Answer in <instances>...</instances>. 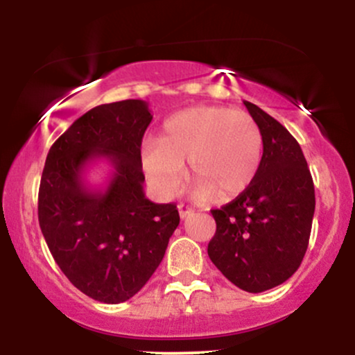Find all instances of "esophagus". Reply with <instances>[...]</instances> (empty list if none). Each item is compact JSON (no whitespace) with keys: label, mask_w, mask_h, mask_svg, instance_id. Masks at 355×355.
<instances>
[{"label":"esophagus","mask_w":355,"mask_h":355,"mask_svg":"<svg viewBox=\"0 0 355 355\" xmlns=\"http://www.w3.org/2000/svg\"><path fill=\"white\" fill-rule=\"evenodd\" d=\"M193 209H191V207H189V205H183V203H180V205H178V214H180V217L182 218H187V217H190L191 214H193Z\"/></svg>","instance_id":"esophagus-1"}]
</instances>
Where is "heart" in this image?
I'll return each instance as SVG.
<instances>
[{"mask_svg":"<svg viewBox=\"0 0 355 355\" xmlns=\"http://www.w3.org/2000/svg\"><path fill=\"white\" fill-rule=\"evenodd\" d=\"M263 137L247 113L227 107H193L165 120L157 141L141 152L145 175L160 193L173 195L189 164V180L200 197L229 202L259 173Z\"/></svg>","mask_w":355,"mask_h":355,"instance_id":"1","label":"heart"}]
</instances>
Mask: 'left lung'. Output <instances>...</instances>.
<instances>
[{"mask_svg":"<svg viewBox=\"0 0 355 355\" xmlns=\"http://www.w3.org/2000/svg\"><path fill=\"white\" fill-rule=\"evenodd\" d=\"M263 137L252 185L211 210L217 230L209 257L232 284L252 294L284 284L300 267L311 237L315 193L302 148L284 125L243 101Z\"/></svg>","mask_w":355,"mask_h":355,"instance_id":"8db88e82","label":"left lung"}]
</instances>
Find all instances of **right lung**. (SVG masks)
<instances>
[{
    "instance_id": "obj_1",
    "label": "right lung",
    "mask_w": 355,
    "mask_h": 355,
    "mask_svg": "<svg viewBox=\"0 0 355 355\" xmlns=\"http://www.w3.org/2000/svg\"><path fill=\"white\" fill-rule=\"evenodd\" d=\"M148 103L100 105L73 121L48 152L38 193V220L53 259L85 295L103 304L132 299L160 266L180 223L175 203L145 197L141 138ZM107 159L114 172L93 189L84 170Z\"/></svg>"
}]
</instances>
